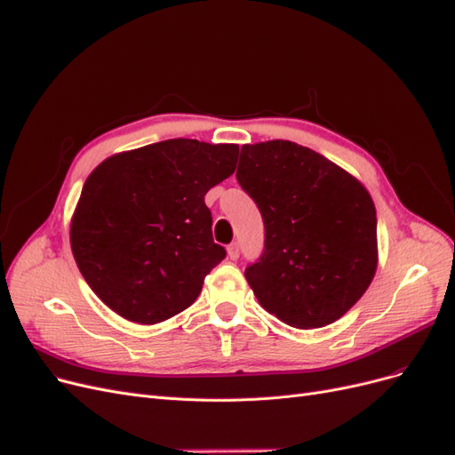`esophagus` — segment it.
Here are the masks:
<instances>
[{
    "mask_svg": "<svg viewBox=\"0 0 455 455\" xmlns=\"http://www.w3.org/2000/svg\"><path fill=\"white\" fill-rule=\"evenodd\" d=\"M228 258L231 261H237L239 259V244L237 243H233V244L228 246Z\"/></svg>",
    "mask_w": 455,
    "mask_h": 455,
    "instance_id": "1",
    "label": "esophagus"
}]
</instances>
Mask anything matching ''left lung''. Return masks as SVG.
<instances>
[{"instance_id": "1", "label": "left lung", "mask_w": 455, "mask_h": 455, "mask_svg": "<svg viewBox=\"0 0 455 455\" xmlns=\"http://www.w3.org/2000/svg\"><path fill=\"white\" fill-rule=\"evenodd\" d=\"M237 180L265 224L263 256L244 270L259 304L302 331L347 314L379 261L377 212L366 187L287 140L243 145Z\"/></svg>"}]
</instances>
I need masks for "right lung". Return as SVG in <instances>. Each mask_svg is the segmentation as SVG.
I'll return each instance as SVG.
<instances>
[{
    "instance_id": "right-lung-1",
    "label": "right lung",
    "mask_w": 455,
    "mask_h": 455,
    "mask_svg": "<svg viewBox=\"0 0 455 455\" xmlns=\"http://www.w3.org/2000/svg\"><path fill=\"white\" fill-rule=\"evenodd\" d=\"M237 143L166 140L117 153L85 179L70 220L82 276L140 324L180 314L226 258L212 241L205 194L237 166Z\"/></svg>"
}]
</instances>
